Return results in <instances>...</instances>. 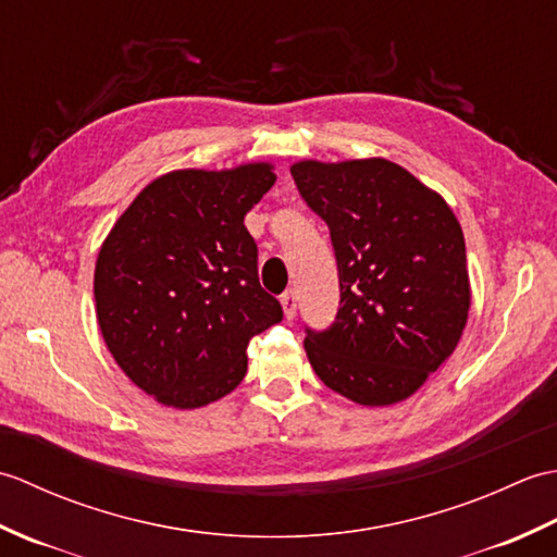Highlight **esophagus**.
I'll list each match as a JSON object with an SVG mask.
<instances>
[{"instance_id": "1", "label": "esophagus", "mask_w": 557, "mask_h": 557, "mask_svg": "<svg viewBox=\"0 0 557 557\" xmlns=\"http://www.w3.org/2000/svg\"><path fill=\"white\" fill-rule=\"evenodd\" d=\"M280 301H282V309H285V315H287V318L297 315V292H294V289L285 292V294H282V297H280Z\"/></svg>"}]
</instances>
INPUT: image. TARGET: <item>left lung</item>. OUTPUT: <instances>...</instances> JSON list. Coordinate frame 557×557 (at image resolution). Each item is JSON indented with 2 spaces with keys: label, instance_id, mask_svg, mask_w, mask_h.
<instances>
[{
  "label": "left lung",
  "instance_id": "left-lung-1",
  "mask_svg": "<svg viewBox=\"0 0 557 557\" xmlns=\"http://www.w3.org/2000/svg\"><path fill=\"white\" fill-rule=\"evenodd\" d=\"M330 230L339 309L306 327L315 375L363 407L407 399L455 351L469 313L465 234L445 200L399 164L373 158L292 168Z\"/></svg>",
  "mask_w": 557,
  "mask_h": 557
}]
</instances>
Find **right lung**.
Wrapping results in <instances>:
<instances>
[{"label": "right lung", "mask_w": 557, "mask_h": 557, "mask_svg": "<svg viewBox=\"0 0 557 557\" xmlns=\"http://www.w3.org/2000/svg\"><path fill=\"white\" fill-rule=\"evenodd\" d=\"M275 180L260 162L170 172L136 196L102 244V337L120 369L162 405L196 409L232 393L246 375L248 339L282 321L244 227Z\"/></svg>", "instance_id": "obj_1"}]
</instances>
